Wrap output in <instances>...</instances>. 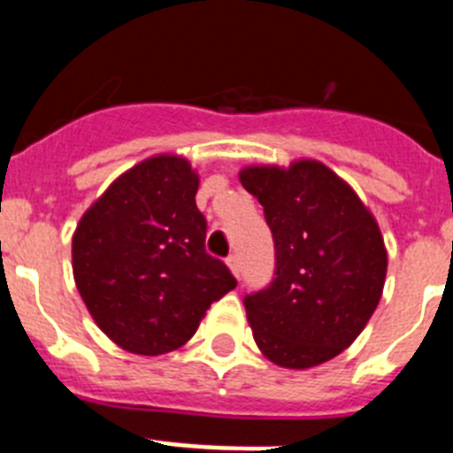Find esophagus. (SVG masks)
<instances>
[{"instance_id":"obj_1","label":"esophagus","mask_w":453,"mask_h":453,"mask_svg":"<svg viewBox=\"0 0 453 453\" xmlns=\"http://www.w3.org/2000/svg\"><path fill=\"white\" fill-rule=\"evenodd\" d=\"M226 265H229V270H231V274L235 276V279H240V272H242V265H240V258L238 256H229V258H226Z\"/></svg>"}]
</instances>
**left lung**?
I'll use <instances>...</instances> for the list:
<instances>
[{
	"label": "left lung",
	"instance_id": "8db88e82",
	"mask_svg": "<svg viewBox=\"0 0 453 453\" xmlns=\"http://www.w3.org/2000/svg\"><path fill=\"white\" fill-rule=\"evenodd\" d=\"M238 177L261 202L276 250L270 288L245 297L256 345L286 370L322 365L361 335L381 302L388 251L379 222L315 158L247 165Z\"/></svg>",
	"mask_w": 453,
	"mask_h": 453
}]
</instances>
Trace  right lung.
I'll return each instance as SVG.
<instances>
[{
  "label": "right lung",
  "mask_w": 453,
  "mask_h": 453,
  "mask_svg": "<svg viewBox=\"0 0 453 453\" xmlns=\"http://www.w3.org/2000/svg\"><path fill=\"white\" fill-rule=\"evenodd\" d=\"M197 170L156 154L122 172L72 235V272L88 313L124 351L161 356L195 335L211 303L235 288L203 250Z\"/></svg>",
  "instance_id": "1"
}]
</instances>
